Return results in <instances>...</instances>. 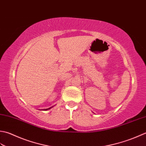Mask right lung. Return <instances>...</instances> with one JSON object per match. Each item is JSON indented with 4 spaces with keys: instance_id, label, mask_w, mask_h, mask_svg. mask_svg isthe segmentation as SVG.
<instances>
[{
    "instance_id": "obj_1",
    "label": "right lung",
    "mask_w": 146,
    "mask_h": 146,
    "mask_svg": "<svg viewBox=\"0 0 146 146\" xmlns=\"http://www.w3.org/2000/svg\"><path fill=\"white\" fill-rule=\"evenodd\" d=\"M52 107H50V108H47V109H44V110H49V109H50V108H52Z\"/></svg>"
}]
</instances>
